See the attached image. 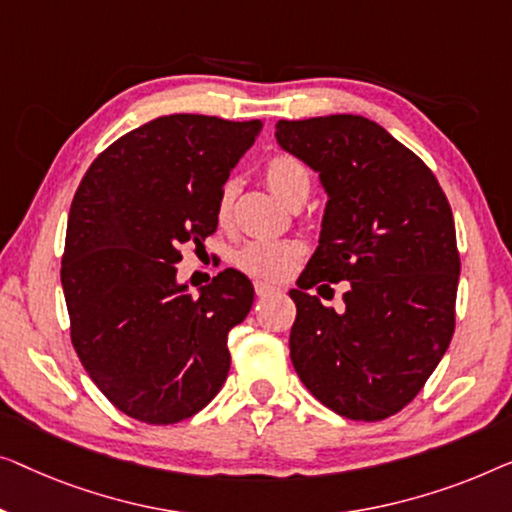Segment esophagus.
I'll return each instance as SVG.
<instances>
[{
    "mask_svg": "<svg viewBox=\"0 0 512 512\" xmlns=\"http://www.w3.org/2000/svg\"><path fill=\"white\" fill-rule=\"evenodd\" d=\"M255 292H257V297H271V294H280V287H273L269 283H262V280H257Z\"/></svg>",
    "mask_w": 512,
    "mask_h": 512,
    "instance_id": "1",
    "label": "esophagus"
}]
</instances>
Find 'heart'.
Listing matches in <instances>:
<instances>
[{
  "instance_id": "1",
  "label": "heart",
  "mask_w": 512,
  "mask_h": 512,
  "mask_svg": "<svg viewBox=\"0 0 512 512\" xmlns=\"http://www.w3.org/2000/svg\"><path fill=\"white\" fill-rule=\"evenodd\" d=\"M264 183L271 187L273 194H278L287 206L304 204L311 194L313 174L311 167L292 153H276L266 160L262 169ZM234 181H225L220 187L218 197H215V222L220 227H227L232 222V208L236 197ZM306 248L297 239H250L234 253V264L248 276L271 280L280 283L287 280L297 271V266L304 257Z\"/></svg>"
}]
</instances>
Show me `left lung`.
I'll return each mask as SVG.
<instances>
[{"instance_id": "8db88e82", "label": "left lung", "mask_w": 512, "mask_h": 512, "mask_svg": "<svg viewBox=\"0 0 512 512\" xmlns=\"http://www.w3.org/2000/svg\"><path fill=\"white\" fill-rule=\"evenodd\" d=\"M276 139L320 171L329 194L320 246L290 290L294 371L334 413L385 420L417 397L455 334L448 197L413 150L362 115L278 120ZM341 279L343 312L305 292Z\"/></svg>"}]
</instances>
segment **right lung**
<instances>
[{"mask_svg":"<svg viewBox=\"0 0 512 512\" xmlns=\"http://www.w3.org/2000/svg\"><path fill=\"white\" fill-rule=\"evenodd\" d=\"M262 125L162 115L99 153L74 194L60 269L71 345L134 420H187L227 380V336L250 313L253 283L225 269L192 294L176 262L215 232V197Z\"/></svg>","mask_w":512,"mask_h":512,"instance_id":"obj_1","label":"right lung"}]
</instances>
